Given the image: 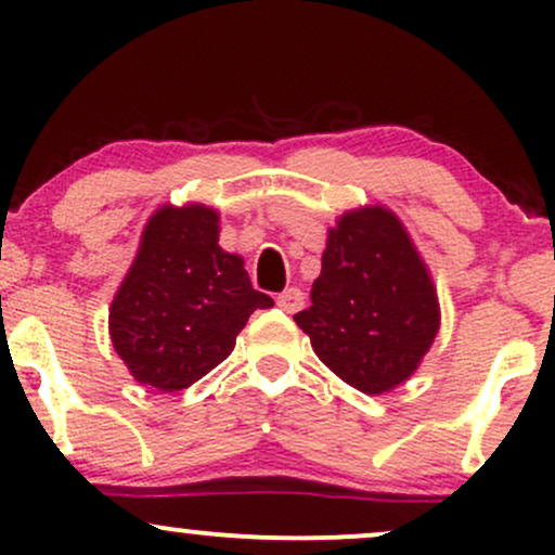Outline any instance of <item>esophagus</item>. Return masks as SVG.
<instances>
[{
    "instance_id": "34e87169",
    "label": "esophagus",
    "mask_w": 555,
    "mask_h": 555,
    "mask_svg": "<svg viewBox=\"0 0 555 555\" xmlns=\"http://www.w3.org/2000/svg\"><path fill=\"white\" fill-rule=\"evenodd\" d=\"M276 305L284 310V313H297V310H302L305 305V292L297 289V286H289V289H284L282 295L276 297Z\"/></svg>"
}]
</instances>
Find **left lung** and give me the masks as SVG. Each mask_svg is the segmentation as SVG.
I'll list each match as a JSON object with an SVG mask.
<instances>
[{
  "instance_id": "8db88e82",
  "label": "left lung",
  "mask_w": 555,
  "mask_h": 555,
  "mask_svg": "<svg viewBox=\"0 0 555 555\" xmlns=\"http://www.w3.org/2000/svg\"><path fill=\"white\" fill-rule=\"evenodd\" d=\"M310 302L297 326L323 365L362 393L404 384L441 326L428 266L384 206L347 211L328 229Z\"/></svg>"
}]
</instances>
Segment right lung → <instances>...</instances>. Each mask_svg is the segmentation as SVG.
Wrapping results in <instances>:
<instances>
[{"label":"right lung","instance_id":"add662e5","mask_svg":"<svg viewBox=\"0 0 555 555\" xmlns=\"http://www.w3.org/2000/svg\"><path fill=\"white\" fill-rule=\"evenodd\" d=\"M271 305L242 258L219 247L214 208L164 206L112 299L109 334L138 384L182 391L227 360L247 318Z\"/></svg>","mask_w":555,"mask_h":555}]
</instances>
